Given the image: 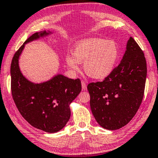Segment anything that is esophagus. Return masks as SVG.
Here are the masks:
<instances>
[{
	"instance_id": "esophagus-1",
	"label": "esophagus",
	"mask_w": 158,
	"mask_h": 158,
	"mask_svg": "<svg viewBox=\"0 0 158 158\" xmlns=\"http://www.w3.org/2000/svg\"><path fill=\"white\" fill-rule=\"evenodd\" d=\"M81 84H82V89H83V90H84V91H85V90L87 89L86 83H85L84 81H82Z\"/></svg>"
}]
</instances>
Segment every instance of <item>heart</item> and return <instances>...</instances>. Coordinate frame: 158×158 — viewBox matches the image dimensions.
<instances>
[{"instance_id": "b5f03b06", "label": "heart", "mask_w": 158, "mask_h": 158, "mask_svg": "<svg viewBox=\"0 0 158 158\" xmlns=\"http://www.w3.org/2000/svg\"><path fill=\"white\" fill-rule=\"evenodd\" d=\"M119 50L112 40L100 38H89L80 40L73 54L66 56L67 64L74 73L81 70V63L88 76L93 79L102 80L113 71Z\"/></svg>"}]
</instances>
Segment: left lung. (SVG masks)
<instances>
[{
  "instance_id": "obj_1",
  "label": "left lung",
  "mask_w": 158,
  "mask_h": 158,
  "mask_svg": "<svg viewBox=\"0 0 158 158\" xmlns=\"http://www.w3.org/2000/svg\"><path fill=\"white\" fill-rule=\"evenodd\" d=\"M146 77L144 54L131 37L118 66L104 81L88 85L92 114L100 126L117 130L130 122L142 104Z\"/></svg>"
}]
</instances>
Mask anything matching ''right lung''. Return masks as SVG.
<instances>
[{
    "label": "right lung",
    "mask_w": 158,
    "mask_h": 158,
    "mask_svg": "<svg viewBox=\"0 0 158 158\" xmlns=\"http://www.w3.org/2000/svg\"><path fill=\"white\" fill-rule=\"evenodd\" d=\"M52 33L44 30L30 36L15 53L11 64V92L16 107L31 126L47 133H56L66 126L71 115L69 105L81 91L80 79L60 73L42 83L30 81L22 74L19 60L25 45Z\"/></svg>",
    "instance_id": "add662e5"
}]
</instances>
